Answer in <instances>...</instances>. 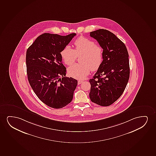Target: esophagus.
I'll use <instances>...</instances> for the list:
<instances>
[{
  "label": "esophagus",
  "instance_id": "obj_1",
  "mask_svg": "<svg viewBox=\"0 0 156 156\" xmlns=\"http://www.w3.org/2000/svg\"><path fill=\"white\" fill-rule=\"evenodd\" d=\"M83 82V81H82V80H78V85H80V84H81V83H82Z\"/></svg>",
  "mask_w": 156,
  "mask_h": 156
}]
</instances>
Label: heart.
<instances>
[{
    "label": "heart",
    "instance_id": "1",
    "mask_svg": "<svg viewBox=\"0 0 156 156\" xmlns=\"http://www.w3.org/2000/svg\"><path fill=\"white\" fill-rule=\"evenodd\" d=\"M75 49L68 45L61 51V55L65 64L71 66L77 57H80V64H76L68 69L69 75L76 79H83L89 74L90 70L96 71L103 61V50L94 41L79 37L74 42Z\"/></svg>",
    "mask_w": 156,
    "mask_h": 156
}]
</instances>
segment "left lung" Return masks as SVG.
I'll use <instances>...</instances> for the list:
<instances>
[{
    "mask_svg": "<svg viewBox=\"0 0 156 156\" xmlns=\"http://www.w3.org/2000/svg\"><path fill=\"white\" fill-rule=\"evenodd\" d=\"M103 49V60L92 79L89 97L91 101L108 106L119 98L129 76L128 50L124 43L109 30L99 29L90 33Z\"/></svg>",
    "mask_w": 156,
    "mask_h": 156,
    "instance_id": "left-lung-1",
    "label": "left lung"
}]
</instances>
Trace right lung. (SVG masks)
I'll return each mask as SVG.
<instances>
[{"mask_svg":"<svg viewBox=\"0 0 156 156\" xmlns=\"http://www.w3.org/2000/svg\"><path fill=\"white\" fill-rule=\"evenodd\" d=\"M76 35L44 33L27 51V78L33 91L43 103L59 109L70 103L77 87L76 79L66 77L61 52ZM62 78L61 79V77Z\"/></svg>","mask_w":156,"mask_h":156,"instance_id":"add662e5","label":"right lung"}]
</instances>
